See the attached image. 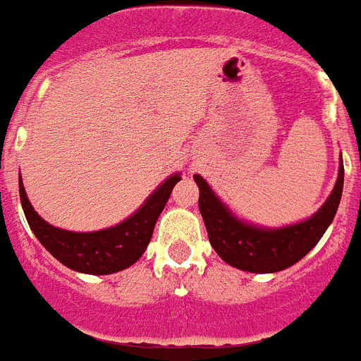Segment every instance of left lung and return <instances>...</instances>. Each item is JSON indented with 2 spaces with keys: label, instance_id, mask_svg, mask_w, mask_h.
<instances>
[{
  "label": "left lung",
  "instance_id": "1",
  "mask_svg": "<svg viewBox=\"0 0 361 361\" xmlns=\"http://www.w3.org/2000/svg\"><path fill=\"white\" fill-rule=\"evenodd\" d=\"M195 182L200 188V212L214 251L235 269L252 274H272L300 262L330 226L341 203L344 165L341 159L334 191L312 217L277 230L242 223L221 203L202 177L195 176Z\"/></svg>",
  "mask_w": 361,
  "mask_h": 361
}]
</instances>
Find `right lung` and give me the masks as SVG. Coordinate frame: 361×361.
Here are the masks:
<instances>
[{"mask_svg": "<svg viewBox=\"0 0 361 361\" xmlns=\"http://www.w3.org/2000/svg\"><path fill=\"white\" fill-rule=\"evenodd\" d=\"M179 180V173L169 177L130 219L92 233H75L45 223L31 207L20 179L19 195L27 224L35 237L56 259L75 272L106 276L128 269L144 255L151 242L156 221L165 209L173 185Z\"/></svg>", "mask_w": 361, "mask_h": 361, "instance_id": "right-lung-1", "label": "right lung"}]
</instances>
